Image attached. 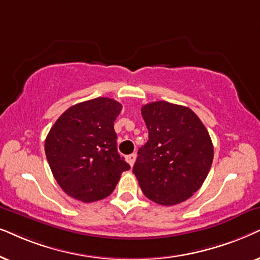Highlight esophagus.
Instances as JSON below:
<instances>
[{
  "label": "esophagus",
  "mask_w": 260,
  "mask_h": 260,
  "mask_svg": "<svg viewBox=\"0 0 260 260\" xmlns=\"http://www.w3.org/2000/svg\"><path fill=\"white\" fill-rule=\"evenodd\" d=\"M136 159H137V154L136 153H132V154L127 155V157H126V160H127V162L131 166L134 165V162H136Z\"/></svg>",
  "instance_id": "34e87169"
}]
</instances>
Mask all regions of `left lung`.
Masks as SVG:
<instances>
[{"label": "left lung", "instance_id": "8db88e82", "mask_svg": "<svg viewBox=\"0 0 260 260\" xmlns=\"http://www.w3.org/2000/svg\"><path fill=\"white\" fill-rule=\"evenodd\" d=\"M141 115L147 143L138 151L133 174L144 195L175 206L201 188L214 158L208 131L191 109L166 101L147 103Z\"/></svg>", "mask_w": 260, "mask_h": 260}]
</instances>
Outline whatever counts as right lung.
Listing matches in <instances>:
<instances>
[{"label":"right lung","mask_w":260,"mask_h":260,"mask_svg":"<svg viewBox=\"0 0 260 260\" xmlns=\"http://www.w3.org/2000/svg\"><path fill=\"white\" fill-rule=\"evenodd\" d=\"M122 106L98 98L61 114L45 140V153L58 184L70 197L89 203L114 191L131 166L120 157L114 121Z\"/></svg>","instance_id":"obj_1"}]
</instances>
